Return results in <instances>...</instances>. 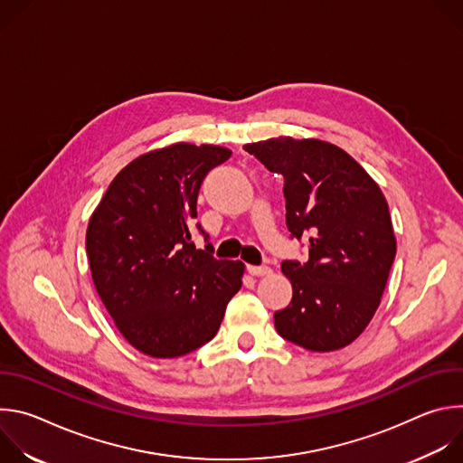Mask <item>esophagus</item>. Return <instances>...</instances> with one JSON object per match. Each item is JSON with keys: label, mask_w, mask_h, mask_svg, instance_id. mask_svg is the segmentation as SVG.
Segmentation results:
<instances>
[{"label": "esophagus", "mask_w": 463, "mask_h": 463, "mask_svg": "<svg viewBox=\"0 0 463 463\" xmlns=\"http://www.w3.org/2000/svg\"><path fill=\"white\" fill-rule=\"evenodd\" d=\"M247 271L252 277H268V275H271V268H268V266H247Z\"/></svg>", "instance_id": "esophagus-1"}]
</instances>
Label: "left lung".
I'll return each mask as SVG.
<instances>
[{
	"mask_svg": "<svg viewBox=\"0 0 463 463\" xmlns=\"http://www.w3.org/2000/svg\"><path fill=\"white\" fill-rule=\"evenodd\" d=\"M282 174L286 225L309 258L282 261L293 298L275 313L280 337L311 352L354 343L379 307L395 258L388 203L345 150L318 139L275 137L243 146Z\"/></svg>",
	"mask_w": 463,
	"mask_h": 463,
	"instance_id": "8db88e82",
	"label": "left lung"
}]
</instances>
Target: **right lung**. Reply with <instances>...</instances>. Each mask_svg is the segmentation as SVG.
I'll use <instances>...</instances> for the list:
<instances>
[{"label":"right lung","mask_w":463,"mask_h":463,"mask_svg":"<svg viewBox=\"0 0 463 463\" xmlns=\"http://www.w3.org/2000/svg\"><path fill=\"white\" fill-rule=\"evenodd\" d=\"M231 154L190 143L148 152L115 175L90 220L97 293L122 337L150 357L174 359L209 343L241 288V261L216 260L211 243L192 241L202 183Z\"/></svg>","instance_id":"1"}]
</instances>
